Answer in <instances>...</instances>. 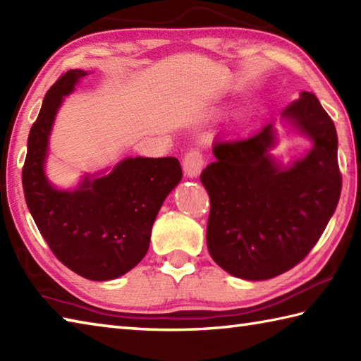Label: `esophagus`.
Masks as SVG:
<instances>
[{
  "instance_id": "obj_1",
  "label": "esophagus",
  "mask_w": 361,
  "mask_h": 361,
  "mask_svg": "<svg viewBox=\"0 0 361 361\" xmlns=\"http://www.w3.org/2000/svg\"><path fill=\"white\" fill-rule=\"evenodd\" d=\"M204 164L203 155L198 150H189L185 158H183V171L188 178H197L202 173V169Z\"/></svg>"
}]
</instances>
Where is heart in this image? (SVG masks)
Masks as SVG:
<instances>
[{"mask_svg":"<svg viewBox=\"0 0 361 361\" xmlns=\"http://www.w3.org/2000/svg\"><path fill=\"white\" fill-rule=\"evenodd\" d=\"M251 121H252V111L250 110H243L237 114V124L239 126H248Z\"/></svg>","mask_w":361,"mask_h":361,"instance_id":"heart-1","label":"heart"}]
</instances>
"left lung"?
<instances>
[{
  "label": "left lung",
  "mask_w": 361,
  "mask_h": 361,
  "mask_svg": "<svg viewBox=\"0 0 361 361\" xmlns=\"http://www.w3.org/2000/svg\"><path fill=\"white\" fill-rule=\"evenodd\" d=\"M281 121L312 142L304 157L283 164L273 155L278 132L270 122L247 141L214 145L216 163L200 175L211 200L209 255L240 279H271L301 262L340 200L338 136L315 94L301 91Z\"/></svg>",
  "instance_id": "obj_1"
}]
</instances>
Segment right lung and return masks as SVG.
Here are the masks:
<instances>
[{
  "mask_svg": "<svg viewBox=\"0 0 361 361\" xmlns=\"http://www.w3.org/2000/svg\"><path fill=\"white\" fill-rule=\"evenodd\" d=\"M85 75L83 70L68 71L46 93L27 137L23 189L38 231L60 262L85 279L110 281L141 262L153 221L183 172L173 157H128L83 173L73 189L54 186L46 175L54 122Z\"/></svg>",
  "mask_w": 361,
  "mask_h": 361,
  "instance_id": "1",
  "label": "right lung"
}]
</instances>
